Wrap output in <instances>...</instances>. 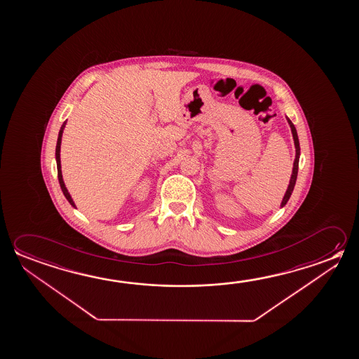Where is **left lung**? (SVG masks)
<instances>
[{"label": "left lung", "mask_w": 359, "mask_h": 359, "mask_svg": "<svg viewBox=\"0 0 359 359\" xmlns=\"http://www.w3.org/2000/svg\"><path fill=\"white\" fill-rule=\"evenodd\" d=\"M287 120H288L289 126H290V129H292V134H293L294 145H295V159H294L293 171H292V177H290L288 189H287L285 195H284V198H283L282 200V205H280L282 208L288 203L289 198H290V195L293 193L294 185H295V182H297V175H298V166H299L300 155L299 140H298L297 130H295V126H294L293 123H292L288 118H287Z\"/></svg>", "instance_id": "8db88e82"}]
</instances>
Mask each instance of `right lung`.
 <instances>
[{"instance_id":"1","label":"right lung","mask_w":359,"mask_h":359,"mask_svg":"<svg viewBox=\"0 0 359 359\" xmlns=\"http://www.w3.org/2000/svg\"><path fill=\"white\" fill-rule=\"evenodd\" d=\"M66 121H64L62 123V126H61V129L59 131V137H57V144H56V164H57V177H59V182L60 187H61V190H62V193L65 195L66 199L67 201L70 203L71 205L74 206V208H76L75 205V203H74V200L71 198V195L69 194V191H67V189L65 187V182H64V179H62V172H61V161H60V147H61V137H62V133H64V129H65Z\"/></svg>"}]
</instances>
